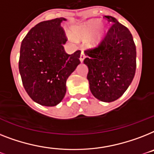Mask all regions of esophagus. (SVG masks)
Masks as SVG:
<instances>
[{
  "mask_svg": "<svg viewBox=\"0 0 154 154\" xmlns=\"http://www.w3.org/2000/svg\"><path fill=\"white\" fill-rule=\"evenodd\" d=\"M85 58V53H84L83 51H81V56H80V61H81V62H82L84 61V59Z\"/></svg>",
  "mask_w": 154,
  "mask_h": 154,
  "instance_id": "esophagus-1",
  "label": "esophagus"
}]
</instances>
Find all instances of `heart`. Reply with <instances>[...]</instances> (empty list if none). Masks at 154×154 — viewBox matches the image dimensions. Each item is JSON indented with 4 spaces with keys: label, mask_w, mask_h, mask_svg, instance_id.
Listing matches in <instances>:
<instances>
[{
    "label": "heart",
    "mask_w": 154,
    "mask_h": 154,
    "mask_svg": "<svg viewBox=\"0 0 154 154\" xmlns=\"http://www.w3.org/2000/svg\"><path fill=\"white\" fill-rule=\"evenodd\" d=\"M100 21L97 20H92L83 25H81L80 27L74 30V35L78 38H85L92 34L94 30V34L92 37L91 42L93 45H96L100 42L101 39L103 38L106 33V28L104 25H100Z\"/></svg>",
    "instance_id": "heart-1"
}]
</instances>
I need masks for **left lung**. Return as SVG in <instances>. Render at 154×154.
Instances as JSON below:
<instances>
[{"instance_id": "1", "label": "left lung", "mask_w": 154, "mask_h": 154, "mask_svg": "<svg viewBox=\"0 0 154 154\" xmlns=\"http://www.w3.org/2000/svg\"><path fill=\"white\" fill-rule=\"evenodd\" d=\"M112 23L97 47L85 51L88 67L87 79L92 95L103 102L122 96L132 82L136 70V47L128 28L116 18L104 16Z\"/></svg>"}]
</instances>
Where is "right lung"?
I'll list each match as a JSON object with an SVG mask.
<instances>
[{
	"instance_id": "obj_1",
	"label": "right lung",
	"mask_w": 154,
	"mask_h": 154,
	"mask_svg": "<svg viewBox=\"0 0 154 154\" xmlns=\"http://www.w3.org/2000/svg\"><path fill=\"white\" fill-rule=\"evenodd\" d=\"M56 18L36 24L21 42L19 71L24 89L35 102L52 107L62 100L66 81L80 64L81 51H65L68 38Z\"/></svg>"
}]
</instances>
